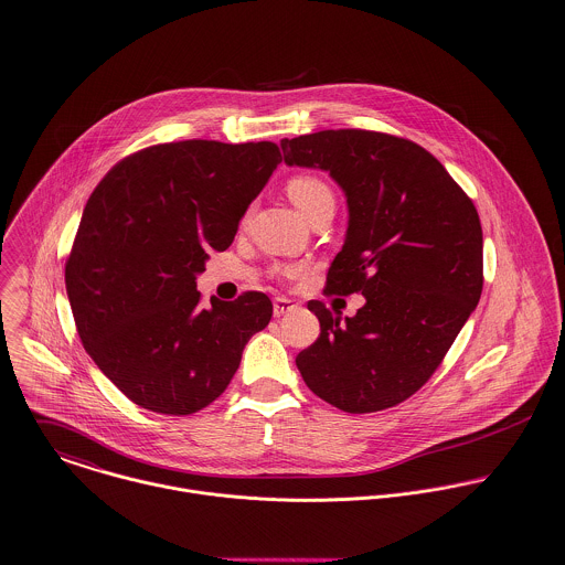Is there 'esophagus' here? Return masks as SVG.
<instances>
[{
	"label": "esophagus",
	"instance_id": "34e87169",
	"mask_svg": "<svg viewBox=\"0 0 565 565\" xmlns=\"http://www.w3.org/2000/svg\"><path fill=\"white\" fill-rule=\"evenodd\" d=\"M295 308H297L295 301L288 299V297H277V299L273 301V315H275V317H284V315L292 312Z\"/></svg>",
	"mask_w": 565,
	"mask_h": 565
}]
</instances>
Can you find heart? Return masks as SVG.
Instances as JSON below:
<instances>
[{"instance_id":"obj_1","label":"heart","mask_w":565,"mask_h":565,"mask_svg":"<svg viewBox=\"0 0 565 565\" xmlns=\"http://www.w3.org/2000/svg\"><path fill=\"white\" fill-rule=\"evenodd\" d=\"M286 192L290 196V201L295 203V207L308 218L319 205L334 201V194L330 190V185L315 177V174H297L288 181Z\"/></svg>"}]
</instances>
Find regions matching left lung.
Returning <instances> with one entry per match:
<instances>
[{
	"label": "left lung",
	"instance_id": "1",
	"mask_svg": "<svg viewBox=\"0 0 565 565\" xmlns=\"http://www.w3.org/2000/svg\"><path fill=\"white\" fill-rule=\"evenodd\" d=\"M288 166L330 172L349 226L326 290L362 292L340 323L321 301V337L297 355L308 388L344 413H377L437 371L482 292V228L469 196L415 141L373 130L281 139Z\"/></svg>",
	"mask_w": 565,
	"mask_h": 565
}]
</instances>
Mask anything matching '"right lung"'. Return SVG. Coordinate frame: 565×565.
I'll use <instances>...</instances> for the list:
<instances>
[{
  "instance_id": "1",
  "label": "right lung",
  "mask_w": 565,
  "mask_h": 565,
  "mask_svg": "<svg viewBox=\"0 0 565 565\" xmlns=\"http://www.w3.org/2000/svg\"><path fill=\"white\" fill-rule=\"evenodd\" d=\"M281 152L273 141L188 139L143 148L89 196L65 264L87 353L137 406L192 415L225 393L273 303L264 292L201 303L207 250H225Z\"/></svg>"
}]
</instances>
